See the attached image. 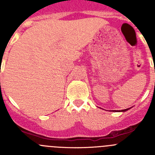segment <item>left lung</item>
<instances>
[{
    "label": "left lung",
    "mask_w": 155,
    "mask_h": 155,
    "mask_svg": "<svg viewBox=\"0 0 155 155\" xmlns=\"http://www.w3.org/2000/svg\"><path fill=\"white\" fill-rule=\"evenodd\" d=\"M130 109V108H128V109H123V110H120V111H116V110H113V111H116V112H126V111H127V110H129V109Z\"/></svg>",
    "instance_id": "1"
}]
</instances>
